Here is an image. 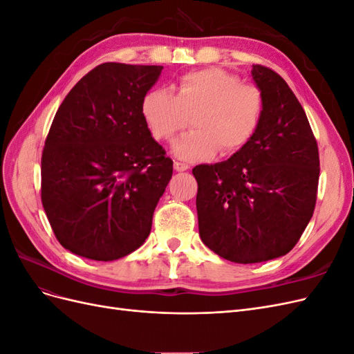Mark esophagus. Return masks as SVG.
<instances>
[{"instance_id":"34e87169","label":"esophagus","mask_w":354,"mask_h":354,"mask_svg":"<svg viewBox=\"0 0 354 354\" xmlns=\"http://www.w3.org/2000/svg\"><path fill=\"white\" fill-rule=\"evenodd\" d=\"M190 167L187 165V164H185V162H178V160H174V169L176 171H186V169H189Z\"/></svg>"}]
</instances>
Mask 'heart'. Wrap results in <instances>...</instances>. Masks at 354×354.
Here are the masks:
<instances>
[{"mask_svg":"<svg viewBox=\"0 0 354 354\" xmlns=\"http://www.w3.org/2000/svg\"><path fill=\"white\" fill-rule=\"evenodd\" d=\"M142 113L156 140H171L194 124L195 130L174 142L171 152L178 159L205 160L220 149L232 155L248 145L259 131L264 95L254 84L234 75L207 68L181 75L177 95L167 88L147 91Z\"/></svg>","mask_w":354,"mask_h":354,"instance_id":"b5f03b06","label":"heart"}]
</instances>
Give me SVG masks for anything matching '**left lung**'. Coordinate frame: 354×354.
Returning <instances> with one entry per match:
<instances>
[{
	"mask_svg": "<svg viewBox=\"0 0 354 354\" xmlns=\"http://www.w3.org/2000/svg\"><path fill=\"white\" fill-rule=\"evenodd\" d=\"M264 113L252 140L214 165H198L199 234L229 261H269L291 251L313 216L319 151L303 106L274 71L252 65Z\"/></svg>",
	"mask_w": 354,
	"mask_h": 354,
	"instance_id": "8db88e82",
	"label": "left lung"
}]
</instances>
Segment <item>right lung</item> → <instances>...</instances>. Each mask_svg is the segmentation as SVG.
I'll use <instances>...</instances> for the list:
<instances>
[{
  "label": "right lung",
  "mask_w": 354,
  "mask_h": 354,
  "mask_svg": "<svg viewBox=\"0 0 354 354\" xmlns=\"http://www.w3.org/2000/svg\"><path fill=\"white\" fill-rule=\"evenodd\" d=\"M164 66L103 63L56 112L41 158V201L63 248L113 261L142 246L173 176L142 100Z\"/></svg>",
  "instance_id": "obj_1"
}]
</instances>
